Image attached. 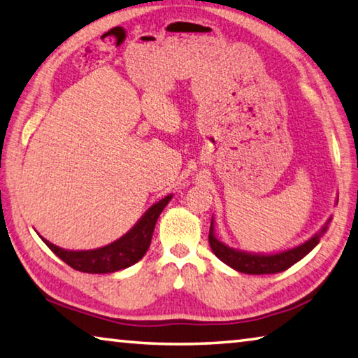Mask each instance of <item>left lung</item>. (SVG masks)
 Segmentation results:
<instances>
[{
  "instance_id": "left-lung-1",
  "label": "left lung",
  "mask_w": 358,
  "mask_h": 358,
  "mask_svg": "<svg viewBox=\"0 0 358 358\" xmlns=\"http://www.w3.org/2000/svg\"><path fill=\"white\" fill-rule=\"evenodd\" d=\"M327 230V226L320 230L317 235H314L305 243L294 248V250L282 251L280 254H271V256H260V254H248L241 251L230 250L226 245H222L220 240H217L213 235V222L210 226V234H208V243L213 250L215 256L222 260L224 264L232 266L237 271L248 275H270V273H280V271L287 270L289 266L299 262L310 252L314 246L319 243L320 237Z\"/></svg>"
}]
</instances>
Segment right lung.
<instances>
[{
	"instance_id": "add662e5",
	"label": "right lung",
	"mask_w": 358,
	"mask_h": 358,
	"mask_svg": "<svg viewBox=\"0 0 358 358\" xmlns=\"http://www.w3.org/2000/svg\"><path fill=\"white\" fill-rule=\"evenodd\" d=\"M171 199L172 196H167L155 203L124 237L104 248H98V250L66 251L48 243L44 238L42 240L63 262L72 266L74 270L83 271V273H113V271L134 265L145 256V252L150 248L151 237H153L157 217H159L161 211L166 208Z\"/></svg>"
}]
</instances>
